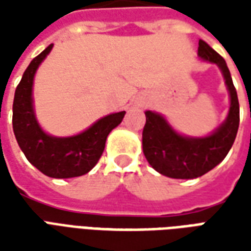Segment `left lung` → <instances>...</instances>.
Listing matches in <instances>:
<instances>
[{"label": "left lung", "instance_id": "1", "mask_svg": "<svg viewBox=\"0 0 251 251\" xmlns=\"http://www.w3.org/2000/svg\"><path fill=\"white\" fill-rule=\"evenodd\" d=\"M198 56L219 67L230 95V109L226 120L204 137L183 136L161 114L151 110L145 111L144 154L153 169L172 179H196L215 168L231 149L239 126L237 90L225 59L203 40H199Z\"/></svg>", "mask_w": 251, "mask_h": 251}]
</instances>
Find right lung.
Listing matches in <instances>:
<instances>
[{
  "mask_svg": "<svg viewBox=\"0 0 251 251\" xmlns=\"http://www.w3.org/2000/svg\"><path fill=\"white\" fill-rule=\"evenodd\" d=\"M52 47L48 46L25 70L13 100V131L20 149L33 167L53 179L77 177L90 172L102 156L106 138L120 125L125 111L100 118L76 136L55 137L41 129L33 107V79Z\"/></svg>",
  "mask_w": 251,
  "mask_h": 251,
  "instance_id": "right-lung-1",
  "label": "right lung"
}]
</instances>
